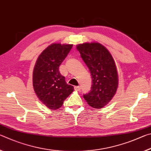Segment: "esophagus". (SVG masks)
Masks as SVG:
<instances>
[{
  "mask_svg": "<svg viewBox=\"0 0 151 151\" xmlns=\"http://www.w3.org/2000/svg\"><path fill=\"white\" fill-rule=\"evenodd\" d=\"M74 89H75L76 91H80L81 90V87L80 86H76L74 87Z\"/></svg>",
  "mask_w": 151,
  "mask_h": 151,
  "instance_id": "esophagus-1",
  "label": "esophagus"
}]
</instances>
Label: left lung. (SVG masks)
Segmentation results:
<instances>
[{"mask_svg": "<svg viewBox=\"0 0 151 151\" xmlns=\"http://www.w3.org/2000/svg\"><path fill=\"white\" fill-rule=\"evenodd\" d=\"M77 50L90 71L91 90L83 98L91 107L100 109L106 105L117 91L118 75L112 55L99 43H84Z\"/></svg>", "mask_w": 151, "mask_h": 151, "instance_id": "obj_1", "label": "left lung"}]
</instances>
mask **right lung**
Returning a JSON list of instances; mask_svg holds the SVG:
<instances>
[{"label": "right lung", "mask_w": 151, "mask_h": 151, "mask_svg": "<svg viewBox=\"0 0 151 151\" xmlns=\"http://www.w3.org/2000/svg\"><path fill=\"white\" fill-rule=\"evenodd\" d=\"M72 44H53L39 55L33 71V87L38 99L50 109H58L72 93L73 87L65 82L59 67Z\"/></svg>", "instance_id": "add662e5"}]
</instances>
